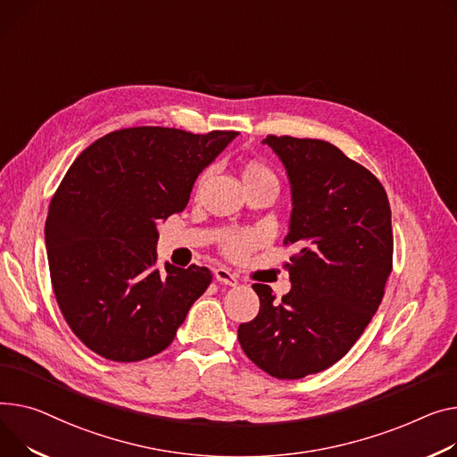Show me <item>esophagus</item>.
I'll return each mask as SVG.
<instances>
[{"label": "esophagus", "mask_w": 457, "mask_h": 457, "mask_svg": "<svg viewBox=\"0 0 457 457\" xmlns=\"http://www.w3.org/2000/svg\"><path fill=\"white\" fill-rule=\"evenodd\" d=\"M215 278H217V281H220V283H224L228 287H237L238 285L237 276H235V273H231L228 268H217L215 270Z\"/></svg>", "instance_id": "obj_1"}]
</instances>
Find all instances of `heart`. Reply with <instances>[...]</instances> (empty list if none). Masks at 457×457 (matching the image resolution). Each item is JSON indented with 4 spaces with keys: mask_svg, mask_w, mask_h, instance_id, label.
Wrapping results in <instances>:
<instances>
[{
    "mask_svg": "<svg viewBox=\"0 0 457 457\" xmlns=\"http://www.w3.org/2000/svg\"><path fill=\"white\" fill-rule=\"evenodd\" d=\"M207 178V170L200 174L198 178V184H202V181ZM242 179H245V186H250V184H271L278 187V176L273 174V170L261 163V162H248L242 165ZM255 246V237L252 233H237V235H231L224 240L222 245V252L233 259V261H240L245 259Z\"/></svg>",
    "mask_w": 457,
    "mask_h": 457,
    "instance_id": "heart-1",
    "label": "heart"
}]
</instances>
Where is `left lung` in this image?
<instances>
[{"label": "left lung", "mask_w": 457, "mask_h": 457, "mask_svg": "<svg viewBox=\"0 0 457 457\" xmlns=\"http://www.w3.org/2000/svg\"><path fill=\"white\" fill-rule=\"evenodd\" d=\"M292 186L281 301L255 283L261 309L240 323L238 344L268 375L295 380L337 363L366 330L393 268L387 195L378 178L321 139L268 136Z\"/></svg>", "instance_id": "obj_1"}]
</instances>
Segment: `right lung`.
Wrapping results in <instances>:
<instances>
[{"label":"right lung","mask_w":457,"mask_h":457,"mask_svg":"<svg viewBox=\"0 0 457 457\" xmlns=\"http://www.w3.org/2000/svg\"><path fill=\"white\" fill-rule=\"evenodd\" d=\"M237 132L136 127L91 143L49 204L46 248L56 303L75 337L113 361L167 349L207 290L205 266H158L160 220Z\"/></svg>","instance_id":"obj_1"}]
</instances>
